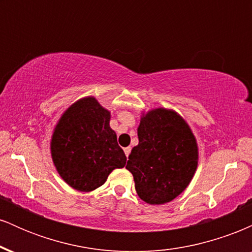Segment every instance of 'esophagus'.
Returning <instances> with one entry per match:
<instances>
[{
  "instance_id": "obj_1",
  "label": "esophagus",
  "mask_w": 252,
  "mask_h": 252,
  "mask_svg": "<svg viewBox=\"0 0 252 252\" xmlns=\"http://www.w3.org/2000/svg\"><path fill=\"white\" fill-rule=\"evenodd\" d=\"M130 152H131V148H130V147H126V148H124V153H126V158H128V156H129Z\"/></svg>"
}]
</instances>
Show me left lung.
Returning a JSON list of instances; mask_svg holds the SVG:
<instances>
[{
	"mask_svg": "<svg viewBox=\"0 0 252 252\" xmlns=\"http://www.w3.org/2000/svg\"><path fill=\"white\" fill-rule=\"evenodd\" d=\"M137 136L126 166L136 192L150 205L172 201L187 189L198 167L195 136L178 112L164 108L142 112Z\"/></svg>",
	"mask_w": 252,
	"mask_h": 252,
	"instance_id": "obj_1",
	"label": "left lung"
}]
</instances>
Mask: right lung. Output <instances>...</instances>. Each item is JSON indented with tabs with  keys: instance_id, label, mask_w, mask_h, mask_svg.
Instances as JSON below:
<instances>
[{
	"instance_id": "obj_1",
	"label": "right lung",
	"mask_w": 252,
	"mask_h": 252,
	"mask_svg": "<svg viewBox=\"0 0 252 252\" xmlns=\"http://www.w3.org/2000/svg\"><path fill=\"white\" fill-rule=\"evenodd\" d=\"M109 110L94 97H84L63 111L54 126L51 155L57 172L72 189L91 192L110 173L123 168L126 156L110 128Z\"/></svg>"
}]
</instances>
